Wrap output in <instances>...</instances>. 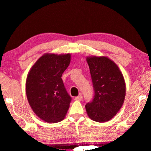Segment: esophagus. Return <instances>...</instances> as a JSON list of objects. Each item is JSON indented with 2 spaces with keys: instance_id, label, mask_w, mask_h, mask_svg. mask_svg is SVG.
Returning <instances> with one entry per match:
<instances>
[{
  "instance_id": "obj_1",
  "label": "esophagus",
  "mask_w": 151,
  "mask_h": 151,
  "mask_svg": "<svg viewBox=\"0 0 151 151\" xmlns=\"http://www.w3.org/2000/svg\"><path fill=\"white\" fill-rule=\"evenodd\" d=\"M75 100H76V101H82V100H83V96H82V94H80L78 96H76L75 98Z\"/></svg>"
}]
</instances>
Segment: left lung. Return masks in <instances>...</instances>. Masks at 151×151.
Instances as JSON below:
<instances>
[{
    "label": "left lung",
    "instance_id": "left-lung-1",
    "mask_svg": "<svg viewBox=\"0 0 151 151\" xmlns=\"http://www.w3.org/2000/svg\"><path fill=\"white\" fill-rule=\"evenodd\" d=\"M94 94L86 103V111L94 121L111 120L123 104L126 87L121 71L115 63L107 57H88Z\"/></svg>",
    "mask_w": 151,
    "mask_h": 151
}]
</instances>
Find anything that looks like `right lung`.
<instances>
[{"mask_svg":"<svg viewBox=\"0 0 151 151\" xmlns=\"http://www.w3.org/2000/svg\"><path fill=\"white\" fill-rule=\"evenodd\" d=\"M70 55L46 54L27 76L26 92L35 113L47 122H58L66 115L72 98L61 78L69 65Z\"/></svg>","mask_w":151,"mask_h":151,"instance_id":"right-lung-1","label":"right lung"}]
</instances>
